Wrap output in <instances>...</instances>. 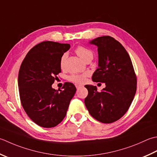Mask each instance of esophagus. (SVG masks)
<instances>
[{
    "instance_id": "1",
    "label": "esophagus",
    "mask_w": 157,
    "mask_h": 157,
    "mask_svg": "<svg viewBox=\"0 0 157 157\" xmlns=\"http://www.w3.org/2000/svg\"><path fill=\"white\" fill-rule=\"evenodd\" d=\"M75 86H76L77 89H78V88H80V87L82 86H81V85H79V84H76V85H75Z\"/></svg>"
}]
</instances>
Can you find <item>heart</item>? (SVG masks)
<instances>
[{
    "mask_svg": "<svg viewBox=\"0 0 157 157\" xmlns=\"http://www.w3.org/2000/svg\"><path fill=\"white\" fill-rule=\"evenodd\" d=\"M75 52L78 56L80 57L82 59L85 60L87 58L90 56H93V52L88 48L83 47V46H78V48L75 49ZM67 54H64L60 58V66L61 68H63L64 66V63H65V60L67 59ZM86 75L81 74V75H72L69 77V79L70 81L75 83H79V84H82V83L85 81Z\"/></svg>",
    "mask_w": 157,
    "mask_h": 157,
    "instance_id": "1",
    "label": "heart"
}]
</instances>
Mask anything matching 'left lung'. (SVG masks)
I'll return each instance as SVG.
<instances>
[{
    "mask_svg": "<svg viewBox=\"0 0 157 157\" xmlns=\"http://www.w3.org/2000/svg\"><path fill=\"white\" fill-rule=\"evenodd\" d=\"M89 44L98 48V68L92 79L105 83L98 92L96 86L86 85L88 91L84 103L90 114L103 123L118 121L129 108L137 88V79L131 58L121 43L103 36Z\"/></svg>",
    "mask_w": 157,
    "mask_h": 157,
    "instance_id": "obj_1",
    "label": "left lung"
}]
</instances>
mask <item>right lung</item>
I'll list each match as a JSON object with an SVG mask.
<instances>
[{"label":"right lung","mask_w":157,"mask_h":157,"mask_svg":"<svg viewBox=\"0 0 157 157\" xmlns=\"http://www.w3.org/2000/svg\"><path fill=\"white\" fill-rule=\"evenodd\" d=\"M70 45L44 41L36 45L24 58L18 74L21 103L27 115L40 127L51 128L65 117L76 88L64 83L63 90L52 85L61 72L60 60Z\"/></svg>","instance_id":"obj_1"}]
</instances>
